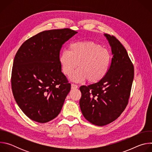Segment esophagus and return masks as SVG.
Instances as JSON below:
<instances>
[{"label":"esophagus","mask_w":152,"mask_h":152,"mask_svg":"<svg viewBox=\"0 0 152 152\" xmlns=\"http://www.w3.org/2000/svg\"><path fill=\"white\" fill-rule=\"evenodd\" d=\"M71 87H72V89H76V88H77V85L76 84H74V83H72Z\"/></svg>","instance_id":"1"}]
</instances>
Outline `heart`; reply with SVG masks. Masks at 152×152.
Wrapping results in <instances>:
<instances>
[{"label":"heart","mask_w":152,"mask_h":152,"mask_svg":"<svg viewBox=\"0 0 152 152\" xmlns=\"http://www.w3.org/2000/svg\"><path fill=\"white\" fill-rule=\"evenodd\" d=\"M59 63L64 75H73V81L87 80L90 83L100 81L109 70L111 55L107 49L92 41H77L70 45L69 51L64 50L59 56Z\"/></svg>","instance_id":"b5f03b06"}]
</instances>
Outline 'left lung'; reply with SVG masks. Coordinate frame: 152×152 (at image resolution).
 <instances>
[{"label":"left lung","instance_id":"8db88e82","mask_svg":"<svg viewBox=\"0 0 152 152\" xmlns=\"http://www.w3.org/2000/svg\"><path fill=\"white\" fill-rule=\"evenodd\" d=\"M113 57L106 76L99 82L81 86L79 101L83 117L91 123L103 126L115 120L128 103L134 77V68L127 52L114 36L105 34Z\"/></svg>","mask_w":152,"mask_h":152}]
</instances>
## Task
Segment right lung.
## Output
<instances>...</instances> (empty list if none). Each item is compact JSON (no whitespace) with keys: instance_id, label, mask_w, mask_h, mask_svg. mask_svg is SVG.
<instances>
[{"instance_id":"right-lung-1","label":"right lung","mask_w":152,"mask_h":152,"mask_svg":"<svg viewBox=\"0 0 152 152\" xmlns=\"http://www.w3.org/2000/svg\"><path fill=\"white\" fill-rule=\"evenodd\" d=\"M77 33L69 28L42 31L18 50L12 91L19 107L33 121L47 123L61 112L71 84L61 72L59 52L64 42Z\"/></svg>"}]
</instances>
